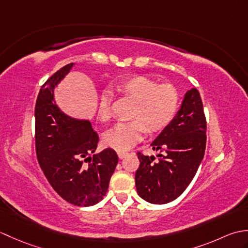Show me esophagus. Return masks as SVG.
Wrapping results in <instances>:
<instances>
[{"mask_svg":"<svg viewBox=\"0 0 248 248\" xmlns=\"http://www.w3.org/2000/svg\"><path fill=\"white\" fill-rule=\"evenodd\" d=\"M117 155H118L119 159H124V157L125 155H128V152H125V151H118Z\"/></svg>","mask_w":248,"mask_h":248,"instance_id":"34e87169","label":"esophagus"}]
</instances>
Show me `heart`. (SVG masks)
Here are the masks:
<instances>
[{
    "label": "heart",
    "mask_w": 248,
    "mask_h": 248,
    "mask_svg": "<svg viewBox=\"0 0 248 248\" xmlns=\"http://www.w3.org/2000/svg\"><path fill=\"white\" fill-rule=\"evenodd\" d=\"M116 89L135 101L131 114L133 120L119 123L104 134V144L116 150H128L144 138L147 131L157 132L167 127L175 117L179 103L177 89L170 84L157 83L144 76H135L119 82ZM110 117V96L103 93L99 99L98 118Z\"/></svg>",
    "instance_id": "b5f03b06"
}]
</instances>
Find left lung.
I'll return each mask as SVG.
<instances>
[{
	"label": "left lung",
	"instance_id": "1",
	"mask_svg": "<svg viewBox=\"0 0 248 248\" xmlns=\"http://www.w3.org/2000/svg\"><path fill=\"white\" fill-rule=\"evenodd\" d=\"M207 121L199 92L192 88L184 94L180 109L170 124L152 141L159 159L138 152L140 167L135 186L140 197L164 204L186 191L202 163L207 143Z\"/></svg>",
	"mask_w": 248,
	"mask_h": 248
}]
</instances>
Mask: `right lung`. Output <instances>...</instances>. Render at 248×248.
<instances>
[{
	"label": "right lung",
	"instance_id": "add662e5",
	"mask_svg": "<svg viewBox=\"0 0 248 248\" xmlns=\"http://www.w3.org/2000/svg\"><path fill=\"white\" fill-rule=\"evenodd\" d=\"M73 64L64 66L41 86L35 105V145L39 165L51 186L71 204L89 207L101 202L118 163L115 150L99 154V136L88 120L76 119L57 107L54 88Z\"/></svg>",
	"mask_w": 248,
	"mask_h": 248
}]
</instances>
